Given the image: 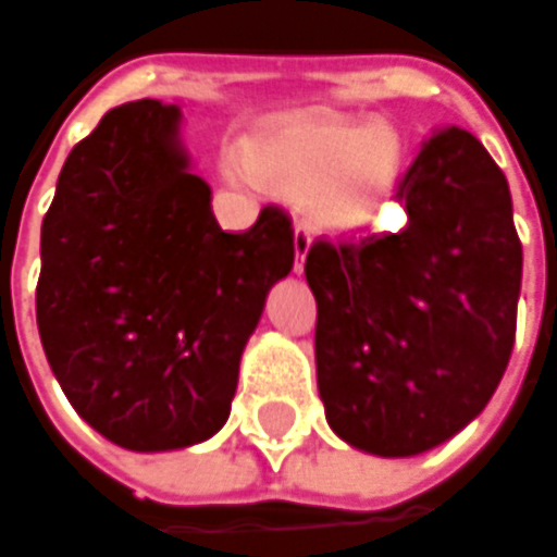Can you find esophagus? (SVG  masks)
Wrapping results in <instances>:
<instances>
[{
  "label": "esophagus",
  "mask_w": 557,
  "mask_h": 557,
  "mask_svg": "<svg viewBox=\"0 0 557 557\" xmlns=\"http://www.w3.org/2000/svg\"><path fill=\"white\" fill-rule=\"evenodd\" d=\"M308 249H311V227L308 224H296V271L305 268Z\"/></svg>",
  "instance_id": "34e87169"
}]
</instances>
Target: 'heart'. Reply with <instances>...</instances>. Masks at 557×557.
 <instances>
[{
    "instance_id": "heart-1",
    "label": "heart",
    "mask_w": 557,
    "mask_h": 557,
    "mask_svg": "<svg viewBox=\"0 0 557 557\" xmlns=\"http://www.w3.org/2000/svg\"><path fill=\"white\" fill-rule=\"evenodd\" d=\"M261 165L296 187L320 184L311 200L314 219L357 227L388 200L404 169V150L392 128L314 120L274 138L261 153ZM234 178L259 184V172L249 163H237Z\"/></svg>"
}]
</instances>
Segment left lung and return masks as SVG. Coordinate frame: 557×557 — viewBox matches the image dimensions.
Returning a JSON list of instances; mask_svg holds the SVG:
<instances>
[{
	"instance_id": "8db88e82",
	"label": "left lung",
	"mask_w": 557,
	"mask_h": 557,
	"mask_svg": "<svg viewBox=\"0 0 557 557\" xmlns=\"http://www.w3.org/2000/svg\"><path fill=\"white\" fill-rule=\"evenodd\" d=\"M394 200L400 231L320 237L305 277L326 422L351 447L416 456L466 429L506 373L521 240L503 169L462 128L422 147Z\"/></svg>"
}]
</instances>
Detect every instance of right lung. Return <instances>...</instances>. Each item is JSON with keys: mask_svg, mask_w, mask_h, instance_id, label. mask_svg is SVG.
Returning a JSON list of instances; mask_svg holds the SVG:
<instances>
[{"mask_svg": "<svg viewBox=\"0 0 557 557\" xmlns=\"http://www.w3.org/2000/svg\"><path fill=\"white\" fill-rule=\"evenodd\" d=\"M175 132L178 110L153 98L107 110L42 219L36 323L51 370L95 432L141 453L227 422L246 338L296 259L280 206L221 231Z\"/></svg>", "mask_w": 557, "mask_h": 557, "instance_id": "right-lung-1", "label": "right lung"}]
</instances>
